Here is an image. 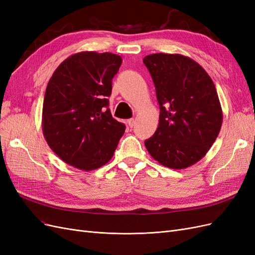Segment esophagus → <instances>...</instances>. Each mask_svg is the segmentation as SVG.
I'll list each match as a JSON object with an SVG mask.
<instances>
[{
    "mask_svg": "<svg viewBox=\"0 0 255 255\" xmlns=\"http://www.w3.org/2000/svg\"><path fill=\"white\" fill-rule=\"evenodd\" d=\"M128 127H129V128H133L134 125H135V120H134V119H128Z\"/></svg>",
    "mask_w": 255,
    "mask_h": 255,
    "instance_id": "obj_1",
    "label": "esophagus"
}]
</instances>
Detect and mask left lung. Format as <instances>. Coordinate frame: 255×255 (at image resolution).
Returning <instances> with one entry per match:
<instances>
[{"label":"left lung","instance_id":"obj_1","mask_svg":"<svg viewBox=\"0 0 255 255\" xmlns=\"http://www.w3.org/2000/svg\"><path fill=\"white\" fill-rule=\"evenodd\" d=\"M159 104L156 132L144 140L159 164L184 169L210 150L222 125V111L215 85L195 60L180 54L145 56Z\"/></svg>","mask_w":255,"mask_h":255}]
</instances>
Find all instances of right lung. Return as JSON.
<instances>
[{
    "label": "right lung",
    "mask_w": 255,
    "mask_h": 255,
    "mask_svg": "<svg viewBox=\"0 0 255 255\" xmlns=\"http://www.w3.org/2000/svg\"><path fill=\"white\" fill-rule=\"evenodd\" d=\"M121 64L113 53L81 52L64 60L50 79L42 130L50 148L68 165L95 170L117 149L126 126L113 118L107 98Z\"/></svg>",
    "instance_id": "obj_1"
}]
</instances>
